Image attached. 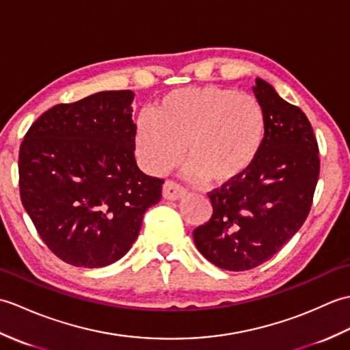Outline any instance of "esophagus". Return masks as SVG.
Listing matches in <instances>:
<instances>
[{"label":"esophagus","instance_id":"obj_1","mask_svg":"<svg viewBox=\"0 0 350 350\" xmlns=\"http://www.w3.org/2000/svg\"><path fill=\"white\" fill-rule=\"evenodd\" d=\"M187 190H185L183 185H180L175 181H166L163 184V198L167 200H178L181 199Z\"/></svg>","mask_w":350,"mask_h":350}]
</instances>
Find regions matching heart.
Listing matches in <instances>:
<instances>
[{
    "mask_svg": "<svg viewBox=\"0 0 350 350\" xmlns=\"http://www.w3.org/2000/svg\"><path fill=\"white\" fill-rule=\"evenodd\" d=\"M267 115L258 98L237 90L204 85L167 92L136 121L135 150L148 174L165 175L190 160L193 181L228 185L241 180L259 157Z\"/></svg>",
    "mask_w": 350,
    "mask_h": 350,
    "instance_id": "b5f03b06",
    "label": "heart"
}]
</instances>
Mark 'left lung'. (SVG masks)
Here are the masks:
<instances>
[{
    "instance_id": "1",
    "label": "left lung",
    "mask_w": 350,
    "mask_h": 350,
    "mask_svg": "<svg viewBox=\"0 0 350 350\" xmlns=\"http://www.w3.org/2000/svg\"><path fill=\"white\" fill-rule=\"evenodd\" d=\"M267 115L259 157L241 180L209 191L213 215L193 230L215 267L247 271L269 260L304 224L319 178V148L306 113L256 79Z\"/></svg>"
}]
</instances>
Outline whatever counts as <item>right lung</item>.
<instances>
[{
    "mask_svg": "<svg viewBox=\"0 0 350 350\" xmlns=\"http://www.w3.org/2000/svg\"><path fill=\"white\" fill-rule=\"evenodd\" d=\"M133 98L102 91L57 105L21 144L22 205L49 250L73 267L121 259L161 198L163 180L136 165Z\"/></svg>",
    "mask_w": 350,
    "mask_h": 350,
    "instance_id": "1",
    "label": "right lung"
}]
</instances>
